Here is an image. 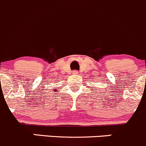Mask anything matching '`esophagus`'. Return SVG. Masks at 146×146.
<instances>
[{
	"mask_svg": "<svg viewBox=\"0 0 146 146\" xmlns=\"http://www.w3.org/2000/svg\"><path fill=\"white\" fill-rule=\"evenodd\" d=\"M73 74H78V73H79V72L77 71V70H74V71L72 72Z\"/></svg>",
	"mask_w": 146,
	"mask_h": 146,
	"instance_id": "34e87169",
	"label": "esophagus"
}]
</instances>
